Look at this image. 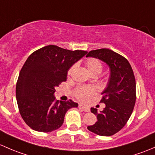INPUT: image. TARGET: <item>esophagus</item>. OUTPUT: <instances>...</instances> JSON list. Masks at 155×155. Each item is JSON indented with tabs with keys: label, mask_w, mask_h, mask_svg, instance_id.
I'll return each instance as SVG.
<instances>
[{
	"label": "esophagus",
	"mask_w": 155,
	"mask_h": 155,
	"mask_svg": "<svg viewBox=\"0 0 155 155\" xmlns=\"http://www.w3.org/2000/svg\"><path fill=\"white\" fill-rule=\"evenodd\" d=\"M78 107H79L80 109L83 110L84 112H89V111L90 110V109H89L88 107H85V106H84V105H82V104H80L79 106H78Z\"/></svg>",
	"instance_id": "obj_1"
}]
</instances>
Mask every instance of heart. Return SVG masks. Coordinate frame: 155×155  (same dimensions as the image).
Instances as JSON below:
<instances>
[{
  "instance_id": "heart-1",
  "label": "heart",
  "mask_w": 155,
  "mask_h": 155,
  "mask_svg": "<svg viewBox=\"0 0 155 155\" xmlns=\"http://www.w3.org/2000/svg\"><path fill=\"white\" fill-rule=\"evenodd\" d=\"M86 66L89 74H98L101 72L103 66L101 62L96 58H89L86 62ZM75 69V66H73L70 68L68 71V75H71ZM95 94V89L92 87H81L75 90L74 95L77 97L78 99L80 101H85L88 100L89 98L93 96Z\"/></svg>"
}]
</instances>
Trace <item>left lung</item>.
<instances>
[{
    "mask_svg": "<svg viewBox=\"0 0 155 155\" xmlns=\"http://www.w3.org/2000/svg\"><path fill=\"white\" fill-rule=\"evenodd\" d=\"M98 59L110 68V77L106 88L101 92V102L105 108L98 112L91 108L96 116L94 125L87 127L89 130L100 136H112L121 130L131 116L136 101V81L127 59L107 48L89 51L87 57Z\"/></svg>",
    "mask_w": 155,
    "mask_h": 155,
    "instance_id": "1",
    "label": "left lung"
}]
</instances>
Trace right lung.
Here are the masks:
<instances>
[{
    "instance_id": "add662e5",
    "label": "right lung",
    "mask_w": 155,
    "mask_h": 155,
    "mask_svg": "<svg viewBox=\"0 0 155 155\" xmlns=\"http://www.w3.org/2000/svg\"><path fill=\"white\" fill-rule=\"evenodd\" d=\"M87 54L51 45L30 54L19 73L15 90L19 112L30 128L39 132L57 130L67 111L78 107L71 100L56 101L54 92L66 81L69 68Z\"/></svg>"
}]
</instances>
